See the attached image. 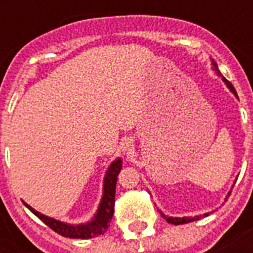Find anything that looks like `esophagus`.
I'll list each match as a JSON object with an SVG mask.
<instances>
[{"label": "esophagus", "mask_w": 253, "mask_h": 253, "mask_svg": "<svg viewBox=\"0 0 253 253\" xmlns=\"http://www.w3.org/2000/svg\"><path fill=\"white\" fill-rule=\"evenodd\" d=\"M123 148H125V150H127V151L132 148V144H131V142H130V140H128V139L123 142Z\"/></svg>", "instance_id": "34e87169"}]
</instances>
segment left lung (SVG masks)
<instances>
[{"label":"left lung","mask_w":253,"mask_h":253,"mask_svg":"<svg viewBox=\"0 0 253 253\" xmlns=\"http://www.w3.org/2000/svg\"><path fill=\"white\" fill-rule=\"evenodd\" d=\"M212 68H214V71H215V72L218 73V75H220L219 69H218V65H216V63L214 60H212ZM222 79H223V81H224V83H226V85H227V86L230 87V90H231L232 93H234V94H235L236 97H238V94H236V91H235V87L232 86L231 83L226 80L224 77H222ZM162 215L164 216V218H166L168 223H172V224L189 223V222H194V220L200 219V216H194V218H188V216H185V218H172V216H166V215H164V214H162ZM205 215H209V214H205Z\"/></svg>","instance_id":"8db88e82"}]
</instances>
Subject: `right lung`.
I'll return each mask as SVG.
<instances>
[{
	"label": "right lung",
	"mask_w": 253,
	"mask_h": 253,
	"mask_svg": "<svg viewBox=\"0 0 253 253\" xmlns=\"http://www.w3.org/2000/svg\"><path fill=\"white\" fill-rule=\"evenodd\" d=\"M122 168V162L121 159H117L107 169L106 176H105V182H103V197L99 205L98 211L94 215V219L87 222L85 224H68L63 223L60 220L52 219L48 216L43 215L37 210H34L31 206L25 204L29 208L30 211H33L39 219L48 226L51 230L57 232L59 235L64 238H72V239H89V238H95V236L102 235L106 232L107 227L110 226V220L114 214V204H115V184L117 178Z\"/></svg>",
	"instance_id": "1"
}]
</instances>
